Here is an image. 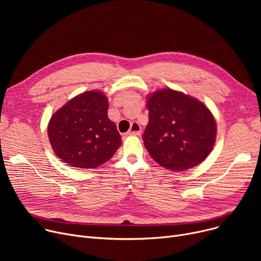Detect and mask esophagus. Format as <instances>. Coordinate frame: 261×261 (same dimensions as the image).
<instances>
[{
	"label": "esophagus",
	"instance_id": "1",
	"mask_svg": "<svg viewBox=\"0 0 261 261\" xmlns=\"http://www.w3.org/2000/svg\"><path fill=\"white\" fill-rule=\"evenodd\" d=\"M142 132V128L140 126V123L138 122H132L131 123V127H130V130H129V134L131 135H140Z\"/></svg>",
	"mask_w": 261,
	"mask_h": 261
}]
</instances>
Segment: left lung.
Here are the masks:
<instances>
[{"label": "left lung", "mask_w": 261, "mask_h": 261, "mask_svg": "<svg viewBox=\"0 0 261 261\" xmlns=\"http://www.w3.org/2000/svg\"><path fill=\"white\" fill-rule=\"evenodd\" d=\"M149 122L143 134L149 154L164 168L190 169L207 158L216 142L213 114L201 101L171 89L147 101Z\"/></svg>", "instance_id": "left-lung-1"}]
</instances>
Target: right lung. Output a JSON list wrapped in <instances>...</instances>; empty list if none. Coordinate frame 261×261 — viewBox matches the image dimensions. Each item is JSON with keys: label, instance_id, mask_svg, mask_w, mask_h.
Segmentation results:
<instances>
[{"label": "right lung", "instance_id": "1", "mask_svg": "<svg viewBox=\"0 0 261 261\" xmlns=\"http://www.w3.org/2000/svg\"><path fill=\"white\" fill-rule=\"evenodd\" d=\"M109 102L97 91L82 93L55 113L47 132L54 152L76 168H96L111 159L121 144Z\"/></svg>", "mask_w": 261, "mask_h": 261}]
</instances>
